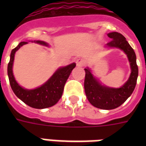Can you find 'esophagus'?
<instances>
[{
    "label": "esophagus",
    "mask_w": 146,
    "mask_h": 146,
    "mask_svg": "<svg viewBox=\"0 0 146 146\" xmlns=\"http://www.w3.org/2000/svg\"><path fill=\"white\" fill-rule=\"evenodd\" d=\"M86 64V60L82 58H79L76 60V65L77 66H83Z\"/></svg>",
    "instance_id": "esophagus-1"
}]
</instances>
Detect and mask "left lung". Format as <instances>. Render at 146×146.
Segmentation results:
<instances>
[{
	"mask_svg": "<svg viewBox=\"0 0 146 146\" xmlns=\"http://www.w3.org/2000/svg\"><path fill=\"white\" fill-rule=\"evenodd\" d=\"M111 41L107 44L108 48H119L127 54L129 62L131 73L127 82L120 88H112L102 84L89 67L85 69V92L89 102L94 107L104 110H111L120 106L131 96L136 85L138 77V66L133 49L126 38L119 33L113 32L108 34Z\"/></svg>",
	"mask_w": 146,
	"mask_h": 146,
	"instance_id": "obj_1",
	"label": "left lung"
}]
</instances>
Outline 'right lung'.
<instances>
[{
    "instance_id": "right-lung-1",
    "label": "right lung",
    "mask_w": 146,
    "mask_h": 146,
    "mask_svg": "<svg viewBox=\"0 0 146 146\" xmlns=\"http://www.w3.org/2000/svg\"><path fill=\"white\" fill-rule=\"evenodd\" d=\"M35 42L43 46L48 47L49 44L43 41H34ZM27 42H22L14 49H13L10 54V62L7 66V75L9 77L10 86L14 94L19 99L33 108L43 109L50 108L54 105L61 98L64 92V85L70 75L71 72L75 68L76 64L72 63L66 66L59 67L44 84L41 86L33 89H25L18 84L15 80L13 73V65L14 61L15 53L23 45L27 44Z\"/></svg>"
}]
</instances>
